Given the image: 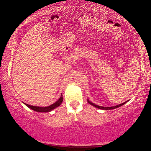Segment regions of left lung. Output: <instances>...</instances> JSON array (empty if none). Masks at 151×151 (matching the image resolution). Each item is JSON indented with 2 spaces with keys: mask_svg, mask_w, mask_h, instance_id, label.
I'll use <instances>...</instances> for the list:
<instances>
[{
  "mask_svg": "<svg viewBox=\"0 0 151 151\" xmlns=\"http://www.w3.org/2000/svg\"><path fill=\"white\" fill-rule=\"evenodd\" d=\"M87 101H88V103L90 104H91V105H93V106H94V107H96V108H98V109H103V110H112V109H116V108H118V107H119V106H121L122 105H123L124 104H125V103H127L128 101H126V102H124V103H122V104H118V105H116V106H110V107H107V106H99V105H96V104H94V103H91V101H88V99H87Z\"/></svg>",
  "mask_w": 151,
  "mask_h": 151,
  "instance_id": "left-lung-1",
  "label": "left lung"
}]
</instances>
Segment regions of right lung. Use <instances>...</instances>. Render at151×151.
I'll return each mask as SVG.
<instances>
[{
	"label": "right lung",
	"mask_w": 151,
	"mask_h": 151,
	"mask_svg": "<svg viewBox=\"0 0 151 151\" xmlns=\"http://www.w3.org/2000/svg\"><path fill=\"white\" fill-rule=\"evenodd\" d=\"M63 94H61L59 99H58V100L57 102H55V103L52 104L51 105L48 106H45V107L36 106L29 105V104H26V103H24V104H25V105L29 107V108L33 110V111H35L40 112H50L51 111H52L53 109H55V108H57V107L59 106L61 104V103H63Z\"/></svg>",
	"instance_id": "1"
}]
</instances>
